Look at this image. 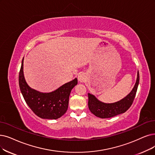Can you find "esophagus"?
Returning <instances> with one entry per match:
<instances>
[{"label": "esophagus", "mask_w": 155, "mask_h": 155, "mask_svg": "<svg viewBox=\"0 0 155 155\" xmlns=\"http://www.w3.org/2000/svg\"><path fill=\"white\" fill-rule=\"evenodd\" d=\"M86 79V76L84 75V74L81 73L78 75V80L80 82H84Z\"/></svg>", "instance_id": "esophagus-1"}]
</instances>
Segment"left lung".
Returning <instances> with one entry per match:
<instances>
[{"label": "left lung", "mask_w": 155, "mask_h": 155, "mask_svg": "<svg viewBox=\"0 0 155 155\" xmlns=\"http://www.w3.org/2000/svg\"><path fill=\"white\" fill-rule=\"evenodd\" d=\"M139 83V73L138 71L137 81L132 91L120 101L113 104H106L100 102L94 95L88 94V107L91 113L101 118H109L126 112L134 102Z\"/></svg>", "instance_id": "1"}]
</instances>
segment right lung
Returning <instances> with one entry per match:
<instances>
[{"label": "right lung", "mask_w": 155, "mask_h": 155, "mask_svg": "<svg viewBox=\"0 0 155 155\" xmlns=\"http://www.w3.org/2000/svg\"><path fill=\"white\" fill-rule=\"evenodd\" d=\"M23 58L19 73V86L27 104L33 112L41 118L56 120L62 116L68 109L72 89L78 84V79L62 85L51 93H41L30 88L23 76Z\"/></svg>", "instance_id": "right-lung-1"}]
</instances>
